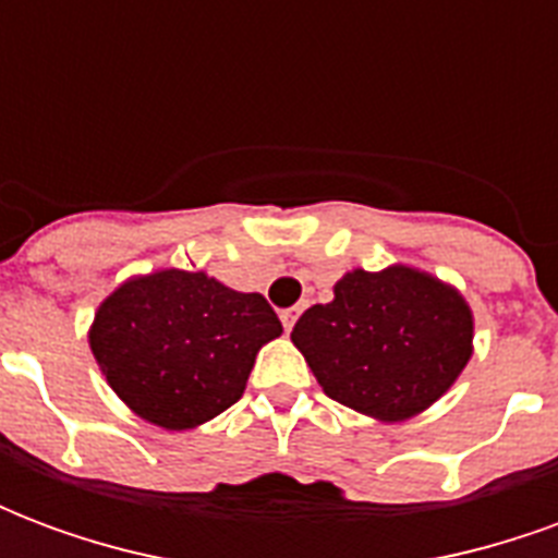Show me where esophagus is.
Masks as SVG:
<instances>
[{
  "label": "esophagus",
  "instance_id": "obj_1",
  "mask_svg": "<svg viewBox=\"0 0 558 558\" xmlns=\"http://www.w3.org/2000/svg\"><path fill=\"white\" fill-rule=\"evenodd\" d=\"M299 314H302V307H287V311H280V323H283V328H287V331H292V326H295Z\"/></svg>",
  "mask_w": 558,
  "mask_h": 558
}]
</instances>
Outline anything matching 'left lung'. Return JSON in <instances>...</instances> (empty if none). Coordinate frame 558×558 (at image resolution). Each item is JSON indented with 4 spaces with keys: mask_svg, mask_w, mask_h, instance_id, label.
<instances>
[{
    "mask_svg": "<svg viewBox=\"0 0 558 558\" xmlns=\"http://www.w3.org/2000/svg\"><path fill=\"white\" fill-rule=\"evenodd\" d=\"M475 316L463 292L430 271L352 268L335 299L307 307L292 328L328 398L383 424L430 410L472 359Z\"/></svg>",
    "mask_w": 558,
    "mask_h": 558,
    "instance_id": "1",
    "label": "left lung"
}]
</instances>
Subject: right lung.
<instances>
[{"label":"right lung","mask_w":558,"mask_h":558,"mask_svg":"<svg viewBox=\"0 0 558 558\" xmlns=\"http://www.w3.org/2000/svg\"><path fill=\"white\" fill-rule=\"evenodd\" d=\"M283 335L259 292L206 271L158 268L122 280L95 311L89 350L107 386L160 430H194L244 395L259 350Z\"/></svg>","instance_id":"add662e5"}]
</instances>
